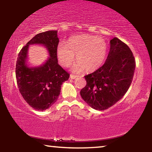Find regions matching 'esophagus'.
Wrapping results in <instances>:
<instances>
[{"instance_id": "esophagus-1", "label": "esophagus", "mask_w": 152, "mask_h": 152, "mask_svg": "<svg viewBox=\"0 0 152 152\" xmlns=\"http://www.w3.org/2000/svg\"><path fill=\"white\" fill-rule=\"evenodd\" d=\"M70 78H71V79H75V78H76V77H77V76L73 75V74H70Z\"/></svg>"}]
</instances>
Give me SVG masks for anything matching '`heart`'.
I'll use <instances>...</instances> for the list:
<instances>
[{
    "mask_svg": "<svg viewBox=\"0 0 152 152\" xmlns=\"http://www.w3.org/2000/svg\"><path fill=\"white\" fill-rule=\"evenodd\" d=\"M108 44L101 37L89 35L74 36L68 43L61 42L57 48V56L61 65L68 67L73 63L76 56L79 64L74 67V71L84 69L94 72L99 69L106 59Z\"/></svg>",
    "mask_w": 152,
    "mask_h": 152,
    "instance_id": "obj_1",
    "label": "heart"
}]
</instances>
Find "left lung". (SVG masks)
I'll return each instance as SVG.
<instances>
[{"label": "left lung", "instance_id": "1", "mask_svg": "<svg viewBox=\"0 0 152 152\" xmlns=\"http://www.w3.org/2000/svg\"><path fill=\"white\" fill-rule=\"evenodd\" d=\"M110 45L106 61L84 76L86 85L80 91L84 101L96 110L109 109L121 99L134 75L135 61L128 45L117 37L110 41Z\"/></svg>", "mask_w": 152, "mask_h": 152}]
</instances>
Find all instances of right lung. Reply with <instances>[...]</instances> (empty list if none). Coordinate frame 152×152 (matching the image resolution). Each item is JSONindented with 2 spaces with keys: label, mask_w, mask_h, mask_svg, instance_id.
<instances>
[{
  "label": "right lung",
  "mask_w": 152,
  "mask_h": 152,
  "mask_svg": "<svg viewBox=\"0 0 152 152\" xmlns=\"http://www.w3.org/2000/svg\"><path fill=\"white\" fill-rule=\"evenodd\" d=\"M58 31H48L34 36L21 49L16 64V79L20 93L27 104L37 110H44L55 103L61 86L70 74L58 63ZM44 45L50 57L43 65L29 68L26 64L28 45Z\"/></svg>",
  "instance_id": "add662e5"
}]
</instances>
